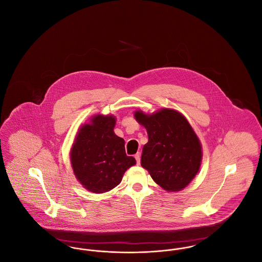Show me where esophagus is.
Listing matches in <instances>:
<instances>
[{
    "label": "esophagus",
    "mask_w": 262,
    "mask_h": 262,
    "mask_svg": "<svg viewBox=\"0 0 262 262\" xmlns=\"http://www.w3.org/2000/svg\"><path fill=\"white\" fill-rule=\"evenodd\" d=\"M135 158H136V160H137V165H139V164H140V154L137 153V154L135 155Z\"/></svg>",
    "instance_id": "esophagus-1"
}]
</instances>
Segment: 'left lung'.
<instances>
[{
  "instance_id": "obj_1",
  "label": "left lung",
  "mask_w": 262,
  "mask_h": 262,
  "mask_svg": "<svg viewBox=\"0 0 262 262\" xmlns=\"http://www.w3.org/2000/svg\"><path fill=\"white\" fill-rule=\"evenodd\" d=\"M135 117L148 136L142 149L141 166L168 191L187 187L198 174L202 157L200 140L187 119L171 109L152 115L137 111Z\"/></svg>"
}]
</instances>
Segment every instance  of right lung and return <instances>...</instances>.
I'll return each instance as SVG.
<instances>
[{"label": "right lung", "mask_w": 262, "mask_h": 262, "mask_svg": "<svg viewBox=\"0 0 262 262\" xmlns=\"http://www.w3.org/2000/svg\"><path fill=\"white\" fill-rule=\"evenodd\" d=\"M113 116H96L91 124L82 125L72 148L71 159L76 179L95 193L117 187L123 174L136 165V159L125 154V140L114 133Z\"/></svg>", "instance_id": "obj_1"}]
</instances>
